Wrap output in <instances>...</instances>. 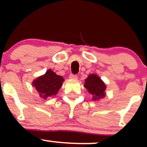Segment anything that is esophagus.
<instances>
[{
  "label": "esophagus",
  "mask_w": 147,
  "mask_h": 147,
  "mask_svg": "<svg viewBox=\"0 0 147 147\" xmlns=\"http://www.w3.org/2000/svg\"><path fill=\"white\" fill-rule=\"evenodd\" d=\"M69 79H72V80H77L78 79V76L76 75H73V74H70L69 75Z\"/></svg>",
  "instance_id": "obj_1"
}]
</instances>
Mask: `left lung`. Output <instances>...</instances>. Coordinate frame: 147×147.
<instances>
[{
  "mask_svg": "<svg viewBox=\"0 0 147 147\" xmlns=\"http://www.w3.org/2000/svg\"><path fill=\"white\" fill-rule=\"evenodd\" d=\"M84 87L92 96V100H98L105 97L106 85L100 77L92 74L84 80Z\"/></svg>",
  "mask_w": 147,
  "mask_h": 147,
  "instance_id": "8db88e82",
  "label": "left lung"
}]
</instances>
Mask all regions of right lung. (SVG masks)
<instances>
[{"instance_id": "add662e5", "label": "right lung", "mask_w": 147, "mask_h": 147, "mask_svg": "<svg viewBox=\"0 0 147 147\" xmlns=\"http://www.w3.org/2000/svg\"><path fill=\"white\" fill-rule=\"evenodd\" d=\"M64 78L56 75L51 69H48L45 75L34 80L32 86L35 87L41 98L47 99L57 94L62 87Z\"/></svg>"}]
</instances>
